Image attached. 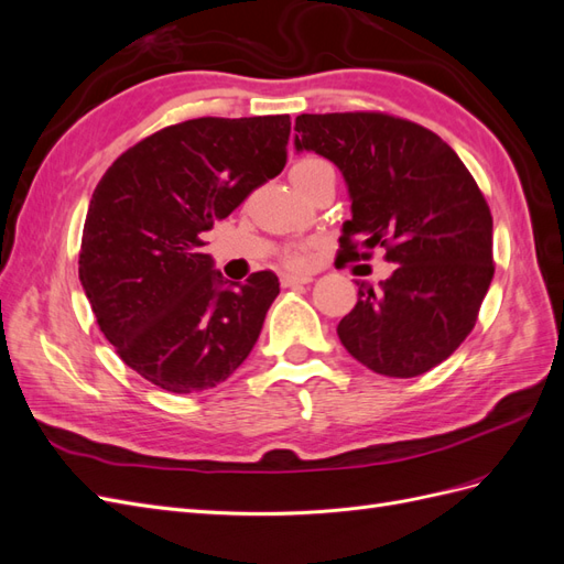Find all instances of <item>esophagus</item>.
<instances>
[{"mask_svg": "<svg viewBox=\"0 0 564 564\" xmlns=\"http://www.w3.org/2000/svg\"><path fill=\"white\" fill-rule=\"evenodd\" d=\"M280 282H282V286H299V284L313 282V278L311 275H294V272H282Z\"/></svg>", "mask_w": 564, "mask_h": 564, "instance_id": "34e87169", "label": "esophagus"}]
</instances>
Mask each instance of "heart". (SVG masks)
Segmentation results:
<instances>
[{
	"label": "heart",
	"mask_w": 564,
	"mask_h": 564,
	"mask_svg": "<svg viewBox=\"0 0 564 564\" xmlns=\"http://www.w3.org/2000/svg\"><path fill=\"white\" fill-rule=\"evenodd\" d=\"M319 166H327V162H322L317 158H305V160H299L292 166V172H289V176H292V181H301L305 176H311L313 172H317ZM286 259H289V263H292V265H299L303 261V253L301 251H292V253L286 256Z\"/></svg>",
	"instance_id": "obj_1"
}]
</instances>
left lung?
I'll return each instance as SVG.
<instances>
[{
    "label": "left lung",
    "mask_w": 564,
    "mask_h": 564,
    "mask_svg": "<svg viewBox=\"0 0 564 564\" xmlns=\"http://www.w3.org/2000/svg\"><path fill=\"white\" fill-rule=\"evenodd\" d=\"M294 131L296 152L334 162L346 181V259L381 245L398 265L379 289L362 284L338 322L340 344L392 379L447 360L494 278L491 214L464 162L437 133L381 112L299 115Z\"/></svg>",
    "instance_id": "1"
}]
</instances>
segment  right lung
Instances as JSON below:
<instances>
[{
	"label": "right lung",
	"instance_id": "1",
	"mask_svg": "<svg viewBox=\"0 0 564 564\" xmlns=\"http://www.w3.org/2000/svg\"><path fill=\"white\" fill-rule=\"evenodd\" d=\"M289 115L199 117L119 155L84 220L79 282L124 365L169 392L224 383L280 294L272 270L240 284L202 235L286 164Z\"/></svg>",
	"mask_w": 564,
	"mask_h": 564
}]
</instances>
